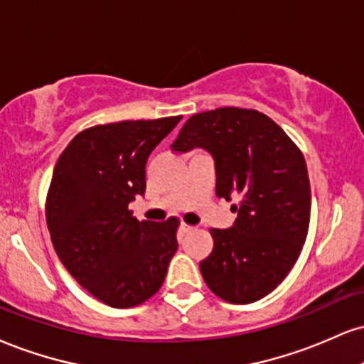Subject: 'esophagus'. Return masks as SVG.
<instances>
[{
  "label": "esophagus",
  "instance_id": "1",
  "mask_svg": "<svg viewBox=\"0 0 364 364\" xmlns=\"http://www.w3.org/2000/svg\"><path fill=\"white\" fill-rule=\"evenodd\" d=\"M179 229H181L183 234H188V232H191V230H193L195 227H191V225H188V224H181V227H179Z\"/></svg>",
  "mask_w": 364,
  "mask_h": 364
}]
</instances>
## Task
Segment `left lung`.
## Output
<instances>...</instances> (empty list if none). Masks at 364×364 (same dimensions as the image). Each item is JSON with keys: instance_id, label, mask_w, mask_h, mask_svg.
I'll list each match as a JSON object with an SVG mask.
<instances>
[{"instance_id": "8db88e82", "label": "left lung", "mask_w": 364, "mask_h": 364, "mask_svg": "<svg viewBox=\"0 0 364 364\" xmlns=\"http://www.w3.org/2000/svg\"><path fill=\"white\" fill-rule=\"evenodd\" d=\"M205 149L215 163L218 198L239 200L230 229H212L200 262L208 288L230 304H252L290 273L307 239L310 183L299 147L269 117L218 108L190 117L171 151Z\"/></svg>"}]
</instances>
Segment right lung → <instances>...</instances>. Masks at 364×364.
Masks as SVG:
<instances>
[{"label": "right lung", "instance_id": "add662e5", "mask_svg": "<svg viewBox=\"0 0 364 364\" xmlns=\"http://www.w3.org/2000/svg\"><path fill=\"white\" fill-rule=\"evenodd\" d=\"M179 120L91 127L55 163L46 207L52 244L71 277L110 307L151 299L178 249V218L139 222L129 203L146 193L149 156Z\"/></svg>", "mask_w": 364, "mask_h": 364}]
</instances>
